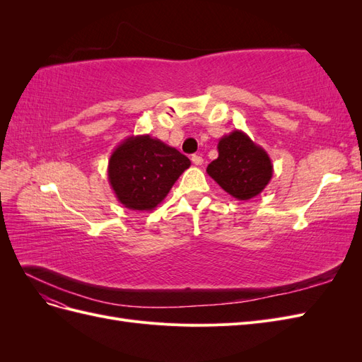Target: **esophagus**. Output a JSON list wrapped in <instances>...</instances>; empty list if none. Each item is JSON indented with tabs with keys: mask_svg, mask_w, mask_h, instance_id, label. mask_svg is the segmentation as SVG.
<instances>
[{
	"mask_svg": "<svg viewBox=\"0 0 362 362\" xmlns=\"http://www.w3.org/2000/svg\"><path fill=\"white\" fill-rule=\"evenodd\" d=\"M192 161H193V164H196V166H201V164H204V158L201 156H192Z\"/></svg>",
	"mask_w": 362,
	"mask_h": 362,
	"instance_id": "34e87169",
	"label": "esophagus"
}]
</instances>
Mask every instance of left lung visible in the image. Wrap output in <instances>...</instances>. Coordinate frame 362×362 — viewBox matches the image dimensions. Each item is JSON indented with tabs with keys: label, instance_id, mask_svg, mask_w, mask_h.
Here are the masks:
<instances>
[{
	"label": "left lung",
	"instance_id": "left-lung-1",
	"mask_svg": "<svg viewBox=\"0 0 362 362\" xmlns=\"http://www.w3.org/2000/svg\"><path fill=\"white\" fill-rule=\"evenodd\" d=\"M218 157L206 173L238 201L255 198L273 177V164L267 152L240 129L223 136L217 144Z\"/></svg>",
	"mask_w": 362,
	"mask_h": 362
}]
</instances>
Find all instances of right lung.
<instances>
[{
    "mask_svg": "<svg viewBox=\"0 0 362 362\" xmlns=\"http://www.w3.org/2000/svg\"><path fill=\"white\" fill-rule=\"evenodd\" d=\"M190 160L160 139L129 136L108 160V182L117 201L136 211H151L161 204Z\"/></svg>",
    "mask_w": 362,
    "mask_h": 362,
    "instance_id": "1",
    "label": "right lung"
}]
</instances>
